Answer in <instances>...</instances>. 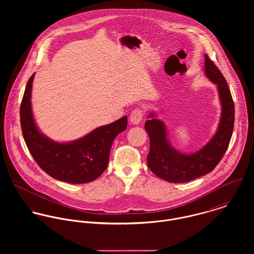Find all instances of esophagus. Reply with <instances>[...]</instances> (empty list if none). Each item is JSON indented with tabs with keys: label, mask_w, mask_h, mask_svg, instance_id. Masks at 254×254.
Returning <instances> with one entry per match:
<instances>
[{
	"label": "esophagus",
	"mask_w": 254,
	"mask_h": 254,
	"mask_svg": "<svg viewBox=\"0 0 254 254\" xmlns=\"http://www.w3.org/2000/svg\"><path fill=\"white\" fill-rule=\"evenodd\" d=\"M143 116H144V112L141 109H134L130 115V122L134 125H137L139 124L142 119H143Z\"/></svg>",
	"instance_id": "34e87169"
}]
</instances>
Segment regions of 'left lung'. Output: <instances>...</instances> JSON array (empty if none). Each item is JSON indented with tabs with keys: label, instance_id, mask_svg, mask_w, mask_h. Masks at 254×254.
Here are the masks:
<instances>
[{
	"label": "left lung",
	"instance_id": "left-lung-1",
	"mask_svg": "<svg viewBox=\"0 0 254 254\" xmlns=\"http://www.w3.org/2000/svg\"><path fill=\"white\" fill-rule=\"evenodd\" d=\"M204 73L217 85L221 117L217 131L210 141L195 152L186 154L175 149L168 141L165 124L149 113L145 129L149 137L147 166L159 178L171 183H186L206 175L225 154L234 129L235 106L227 81L214 63L204 56Z\"/></svg>",
	"mask_w": 254,
	"mask_h": 254
}]
</instances>
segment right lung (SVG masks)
<instances>
[{"label": "right lung", "mask_w": 254, "mask_h": 254, "mask_svg": "<svg viewBox=\"0 0 254 254\" xmlns=\"http://www.w3.org/2000/svg\"><path fill=\"white\" fill-rule=\"evenodd\" d=\"M35 73L27 82L20 106V124L26 145L37 164L51 177L71 184L96 180L107 169L116 136L127 128V116L96 128L69 143L51 140L38 129L31 108Z\"/></svg>", "instance_id": "add662e5"}]
</instances>
